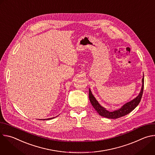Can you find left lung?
<instances>
[{"label":"left lung","instance_id":"8db88e82","mask_svg":"<svg viewBox=\"0 0 155 155\" xmlns=\"http://www.w3.org/2000/svg\"><path fill=\"white\" fill-rule=\"evenodd\" d=\"M142 86L140 92L139 94L133 100L131 101L127 102L124 105H123L120 109L115 110L114 112H109L105 108L102 107L97 101L96 99L94 96L93 95L90 89H89V98L90 101L93 105V107L94 108V109L96 110V112L102 117L107 118H111V119H117L118 118H120L121 117L125 116L129 114L130 112H132L140 103V100L142 99L143 91V85H144V76H143V78L142 80Z\"/></svg>","mask_w":155,"mask_h":155}]
</instances>
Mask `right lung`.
I'll return each instance as SVG.
<instances>
[{"label":"right lung","mask_w":155,"mask_h":155,"mask_svg":"<svg viewBox=\"0 0 155 155\" xmlns=\"http://www.w3.org/2000/svg\"><path fill=\"white\" fill-rule=\"evenodd\" d=\"M53 118H54V117H53V118H47V120H51V119H53Z\"/></svg>","instance_id":"obj_1"}]
</instances>
